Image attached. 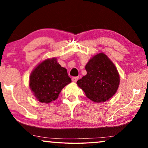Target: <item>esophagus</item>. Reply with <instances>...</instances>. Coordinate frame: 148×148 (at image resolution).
<instances>
[{"instance_id":"1","label":"esophagus","mask_w":148,"mask_h":148,"mask_svg":"<svg viewBox=\"0 0 148 148\" xmlns=\"http://www.w3.org/2000/svg\"><path fill=\"white\" fill-rule=\"evenodd\" d=\"M78 79H79V77H73L72 78V82H77V81L78 80Z\"/></svg>"}]
</instances>
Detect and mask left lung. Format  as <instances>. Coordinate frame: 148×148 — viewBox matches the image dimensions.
Here are the masks:
<instances>
[{"label": "left lung", "instance_id": "1", "mask_svg": "<svg viewBox=\"0 0 148 148\" xmlns=\"http://www.w3.org/2000/svg\"><path fill=\"white\" fill-rule=\"evenodd\" d=\"M86 75L77 82L86 96L95 102L108 100L118 90L120 78L116 68L106 54L100 53L86 65Z\"/></svg>", "mask_w": 148, "mask_h": 148}]
</instances>
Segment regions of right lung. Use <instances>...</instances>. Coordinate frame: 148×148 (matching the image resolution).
I'll return each instance as SVG.
<instances>
[{
    "instance_id": "right-lung-1",
    "label": "right lung",
    "mask_w": 148,
    "mask_h": 148,
    "mask_svg": "<svg viewBox=\"0 0 148 148\" xmlns=\"http://www.w3.org/2000/svg\"><path fill=\"white\" fill-rule=\"evenodd\" d=\"M29 79L34 96L42 103L55 100L62 89L71 82L66 69L62 67L54 58L41 62L32 71Z\"/></svg>"
}]
</instances>
